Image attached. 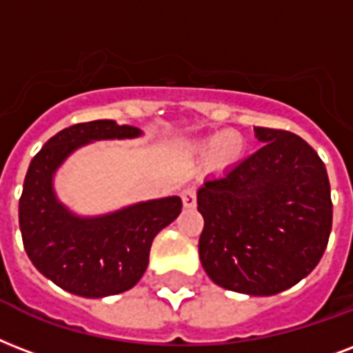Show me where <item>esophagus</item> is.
Here are the masks:
<instances>
[{
    "label": "esophagus",
    "mask_w": 353,
    "mask_h": 353,
    "mask_svg": "<svg viewBox=\"0 0 353 353\" xmlns=\"http://www.w3.org/2000/svg\"><path fill=\"white\" fill-rule=\"evenodd\" d=\"M181 200L183 205L187 207V209H192L196 205V190L194 188H185L181 192Z\"/></svg>",
    "instance_id": "34e87169"
}]
</instances>
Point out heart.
<instances>
[{
	"label": "heart",
	"mask_w": 353,
	"mask_h": 353,
	"mask_svg": "<svg viewBox=\"0 0 353 353\" xmlns=\"http://www.w3.org/2000/svg\"><path fill=\"white\" fill-rule=\"evenodd\" d=\"M242 139L236 133L224 131L216 134L211 142L201 146L203 152H209V159L214 166L225 168V166L235 165L242 155Z\"/></svg>",
	"instance_id": "1"
}]
</instances>
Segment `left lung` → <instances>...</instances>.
Wrapping results in <instances>:
<instances>
[{
  "mask_svg": "<svg viewBox=\"0 0 353 353\" xmlns=\"http://www.w3.org/2000/svg\"><path fill=\"white\" fill-rule=\"evenodd\" d=\"M263 144L198 188L203 216L200 261L220 287L274 296L319 265L332 233L330 179L319 153L298 134L254 128Z\"/></svg>",
  "mask_w": 353,
  "mask_h": 353,
  "instance_id": "8db88e82",
  "label": "left lung"
}]
</instances>
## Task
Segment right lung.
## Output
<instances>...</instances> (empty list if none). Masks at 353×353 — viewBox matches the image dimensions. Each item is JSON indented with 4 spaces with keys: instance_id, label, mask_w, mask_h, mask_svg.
Returning <instances> with one entry per match:
<instances>
[{
    "instance_id": "obj_1",
    "label": "right lung",
    "mask_w": 353,
    "mask_h": 353,
    "mask_svg": "<svg viewBox=\"0 0 353 353\" xmlns=\"http://www.w3.org/2000/svg\"><path fill=\"white\" fill-rule=\"evenodd\" d=\"M142 134V129L114 120L75 123L51 137L29 165L20 198L23 246L37 270L72 294L105 298L133 289L146 272L155 235L181 212L179 196L101 214H79L59 200L55 176L77 150Z\"/></svg>"
}]
</instances>
